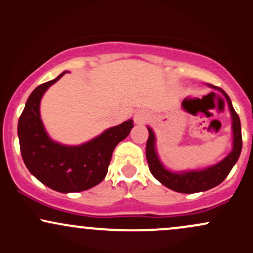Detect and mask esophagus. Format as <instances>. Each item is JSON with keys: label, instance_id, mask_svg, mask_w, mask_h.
Here are the masks:
<instances>
[{"label": "esophagus", "instance_id": "1", "mask_svg": "<svg viewBox=\"0 0 253 253\" xmlns=\"http://www.w3.org/2000/svg\"><path fill=\"white\" fill-rule=\"evenodd\" d=\"M134 119H135V122H136V123H137V124H143V123H146V121H147V113L144 112V111H138V112H136Z\"/></svg>", "mask_w": 253, "mask_h": 253}]
</instances>
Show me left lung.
Wrapping results in <instances>:
<instances>
[{
    "label": "left lung",
    "instance_id": "obj_1",
    "mask_svg": "<svg viewBox=\"0 0 253 253\" xmlns=\"http://www.w3.org/2000/svg\"><path fill=\"white\" fill-rule=\"evenodd\" d=\"M218 90L222 92V94L226 96L227 101H228L229 110H231L232 119H233V149L229 153L227 157L223 159L221 163H218L214 166L209 167V169H202V171H190L183 173H173L169 169H166L158 159L157 152H155V137L153 134L152 129L148 127L149 136L147 140L146 144V157L148 161V166L150 173L154 175L157 179L167 186L169 189L173 191L181 192V194H195V192L207 191V190L215 188L218 184L222 183L226 179L227 175L229 174L231 169H233L235 163L239 159L241 153V147H243V138H241V126L240 119L238 113L233 109V105L231 103V99L227 95L225 90H222L218 87H215ZM184 106H185L186 100L183 101Z\"/></svg>",
    "mask_w": 253,
    "mask_h": 253
}]
</instances>
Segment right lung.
I'll use <instances>...</instances> for the list:
<instances>
[{"label":"right lung","mask_w":253,"mask_h":253,"mask_svg":"<svg viewBox=\"0 0 253 253\" xmlns=\"http://www.w3.org/2000/svg\"><path fill=\"white\" fill-rule=\"evenodd\" d=\"M65 73L39 84L31 93L18 123L20 150L28 171L44 185L62 194L84 191L103 181L113 149L134 126L130 119L82 146H62L50 140L41 121L39 104L45 90Z\"/></svg>","instance_id":"add662e5"}]
</instances>
